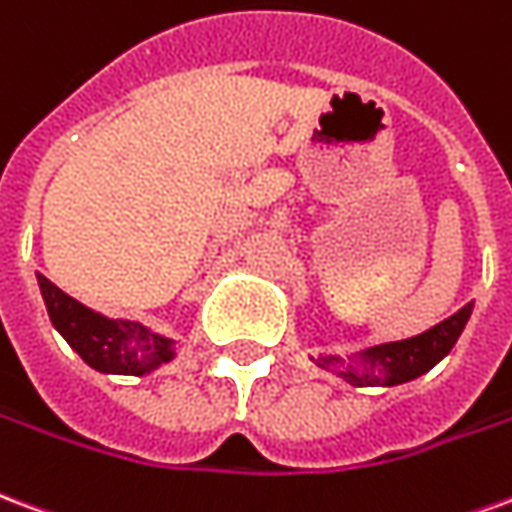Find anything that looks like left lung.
<instances>
[{
  "label": "left lung",
  "mask_w": 512,
  "mask_h": 512,
  "mask_svg": "<svg viewBox=\"0 0 512 512\" xmlns=\"http://www.w3.org/2000/svg\"><path fill=\"white\" fill-rule=\"evenodd\" d=\"M472 308L475 305L469 302L425 333L404 338V341L376 343L346 360L338 354H322L316 365L324 371H335L354 387H395V384L412 382L417 376L428 374L439 360H445L450 354L455 341L464 333Z\"/></svg>",
  "instance_id": "obj_1"
}]
</instances>
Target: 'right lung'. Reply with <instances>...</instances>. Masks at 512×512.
<instances>
[{
	"mask_svg": "<svg viewBox=\"0 0 512 512\" xmlns=\"http://www.w3.org/2000/svg\"><path fill=\"white\" fill-rule=\"evenodd\" d=\"M37 286L54 330L89 368L100 374L147 376L174 360V338L152 333L141 322L108 319L103 313H95L67 297L46 275H37Z\"/></svg>",
	"mask_w": 512,
	"mask_h": 512,
	"instance_id": "add662e5",
	"label": "right lung"
}]
</instances>
